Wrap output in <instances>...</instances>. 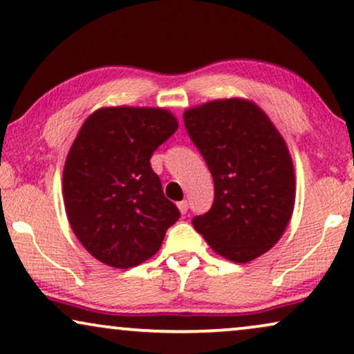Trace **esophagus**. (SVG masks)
<instances>
[{"label":"esophagus","instance_id":"34e87169","mask_svg":"<svg viewBox=\"0 0 354 354\" xmlns=\"http://www.w3.org/2000/svg\"><path fill=\"white\" fill-rule=\"evenodd\" d=\"M177 206H178V209H180L182 214H187V211H188V201L187 200L177 203Z\"/></svg>","mask_w":354,"mask_h":354}]
</instances>
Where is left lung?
<instances>
[{"label": "left lung", "instance_id": "left-lung-1", "mask_svg": "<svg viewBox=\"0 0 354 354\" xmlns=\"http://www.w3.org/2000/svg\"><path fill=\"white\" fill-rule=\"evenodd\" d=\"M214 180V201L192 224L217 254L248 261L277 243L295 206V172L282 135L259 106L217 100L183 113Z\"/></svg>", "mask_w": 354, "mask_h": 354}]
</instances>
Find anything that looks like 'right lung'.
Here are the masks:
<instances>
[{
  "instance_id": "obj_1",
  "label": "right lung",
  "mask_w": 354,
  "mask_h": 354,
  "mask_svg": "<svg viewBox=\"0 0 354 354\" xmlns=\"http://www.w3.org/2000/svg\"><path fill=\"white\" fill-rule=\"evenodd\" d=\"M178 129L161 108H101L67 154L62 193L69 224L85 250L129 269L158 253L180 211L164 196L153 153Z\"/></svg>"
}]
</instances>
